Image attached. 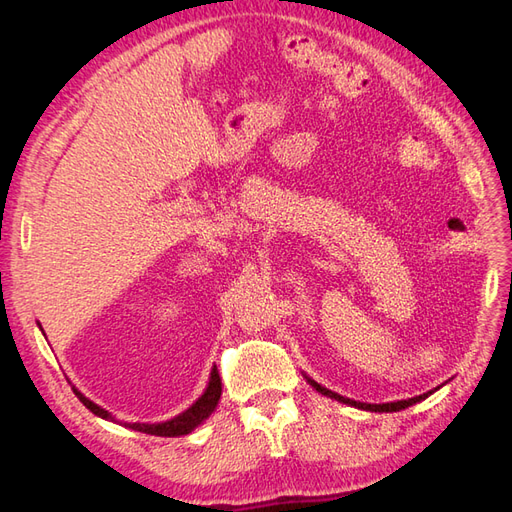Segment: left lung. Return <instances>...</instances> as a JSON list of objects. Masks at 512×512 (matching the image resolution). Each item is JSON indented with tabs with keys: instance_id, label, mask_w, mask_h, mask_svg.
I'll list each match as a JSON object with an SVG mask.
<instances>
[{
	"instance_id": "obj_1",
	"label": "left lung",
	"mask_w": 512,
	"mask_h": 512,
	"mask_svg": "<svg viewBox=\"0 0 512 512\" xmlns=\"http://www.w3.org/2000/svg\"><path fill=\"white\" fill-rule=\"evenodd\" d=\"M306 380L308 383L319 391V394H323V396H328V398H334V400H339V402H343V405H350V407H358V409H365V411H385V413H391V411H400V409H407V407H411V405H416V402H420V400H424L427 396H431L433 391H427V394H420V396H416V398H409V400H398V402H383V405H369V402H358V400H350V398H345V396H339L336 394V391H330V389H325V387H321L319 383H314L312 378H308L306 376Z\"/></svg>"
}]
</instances>
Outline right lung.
Listing matches in <instances>:
<instances>
[{"mask_svg": "<svg viewBox=\"0 0 512 512\" xmlns=\"http://www.w3.org/2000/svg\"><path fill=\"white\" fill-rule=\"evenodd\" d=\"M39 328H41V325H39ZM72 389H74L76 398H79L83 405L94 413V416L116 422V418L112 416L110 411H105L103 407L96 405V402H92L90 398H85L76 387H72ZM220 396H222V378H220V374H217V367H213L211 369L209 385H206L204 394L198 400H195L187 411L178 413L176 418H171L167 422H158V424H145V422H123V424H125V427H129V429H134V431L149 433V436H160V438L187 436V433H191L195 427H200V424L211 416V413L217 407V402H220Z\"/></svg>", "mask_w": 512, "mask_h": 512, "instance_id": "obj_1", "label": "right lung"}]
</instances>
